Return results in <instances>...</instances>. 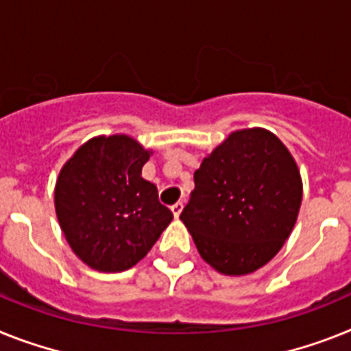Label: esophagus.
<instances>
[{
	"mask_svg": "<svg viewBox=\"0 0 351 351\" xmlns=\"http://www.w3.org/2000/svg\"><path fill=\"white\" fill-rule=\"evenodd\" d=\"M182 208H184V203H182V202L175 203V205H173V207H171V212H173V216H175L176 219H178V217H180Z\"/></svg>",
	"mask_w": 351,
	"mask_h": 351,
	"instance_id": "34e87169",
	"label": "esophagus"
}]
</instances>
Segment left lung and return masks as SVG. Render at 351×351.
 Here are the masks:
<instances>
[{"mask_svg":"<svg viewBox=\"0 0 351 351\" xmlns=\"http://www.w3.org/2000/svg\"><path fill=\"white\" fill-rule=\"evenodd\" d=\"M302 196L298 164L285 144L266 128H244L203 158L180 219L208 266L243 276L280 252Z\"/></svg>","mask_w":351,"mask_h":351,"instance_id":"8db88e82","label":"left lung"}]
</instances>
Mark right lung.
Listing matches in <instances>:
<instances>
[{
    "label": "right lung",
    "instance_id": "add662e5",
    "mask_svg": "<svg viewBox=\"0 0 351 351\" xmlns=\"http://www.w3.org/2000/svg\"><path fill=\"white\" fill-rule=\"evenodd\" d=\"M153 155L126 134L98 135L73 153L55 184V212L67 244L101 273L130 269L143 261L173 219L144 180Z\"/></svg>",
    "mask_w": 351,
    "mask_h": 351
}]
</instances>
